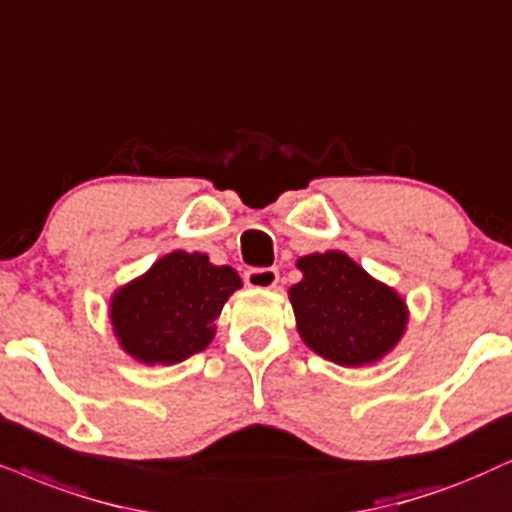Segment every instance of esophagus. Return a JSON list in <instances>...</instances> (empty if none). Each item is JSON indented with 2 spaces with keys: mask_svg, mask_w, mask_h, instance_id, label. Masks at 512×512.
Instances as JSON below:
<instances>
[{
  "mask_svg": "<svg viewBox=\"0 0 512 512\" xmlns=\"http://www.w3.org/2000/svg\"><path fill=\"white\" fill-rule=\"evenodd\" d=\"M245 283L250 288H274L278 283V269L274 267H260V269H248L245 271Z\"/></svg>",
  "mask_w": 512,
  "mask_h": 512,
  "instance_id": "34e87169",
  "label": "esophagus"
}]
</instances>
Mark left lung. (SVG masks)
Wrapping results in <instances>:
<instances>
[{"label":"left lung","instance_id":"obj_1","mask_svg":"<svg viewBox=\"0 0 512 512\" xmlns=\"http://www.w3.org/2000/svg\"><path fill=\"white\" fill-rule=\"evenodd\" d=\"M302 281L290 288L297 331L323 359L364 366L385 357L404 335L406 304L349 260L345 252H314L297 260Z\"/></svg>","mask_w":512,"mask_h":512}]
</instances>
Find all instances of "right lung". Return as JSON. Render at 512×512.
I'll list each match as a JSON object with an SVG mask.
<instances>
[{"instance_id": "1", "label": "right lung", "mask_w": 512, "mask_h": 512, "mask_svg": "<svg viewBox=\"0 0 512 512\" xmlns=\"http://www.w3.org/2000/svg\"><path fill=\"white\" fill-rule=\"evenodd\" d=\"M236 288L241 278L231 267L174 250L113 295L115 335L141 364H179L210 345L215 319Z\"/></svg>"}]
</instances>
